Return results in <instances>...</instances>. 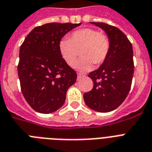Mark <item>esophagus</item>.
<instances>
[{
	"label": "esophagus",
	"instance_id": "obj_1",
	"mask_svg": "<svg viewBox=\"0 0 152 152\" xmlns=\"http://www.w3.org/2000/svg\"><path fill=\"white\" fill-rule=\"evenodd\" d=\"M83 76H84L83 75H81V74L78 73L77 74V80H80V79L82 78V77H83Z\"/></svg>",
	"mask_w": 152,
	"mask_h": 152
}]
</instances>
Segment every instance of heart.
I'll return each instance as SVG.
<instances>
[{
  "instance_id": "heart-1",
  "label": "heart",
  "mask_w": 152,
  "mask_h": 152,
  "mask_svg": "<svg viewBox=\"0 0 152 152\" xmlns=\"http://www.w3.org/2000/svg\"><path fill=\"white\" fill-rule=\"evenodd\" d=\"M58 50L62 59L72 68L76 66L80 51L83 58L77 64V69L87 72L92 69L93 63L98 65L106 60L110 50V41L106 35L88 27L74 31L69 39H61Z\"/></svg>"
}]
</instances>
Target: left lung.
<instances>
[{"mask_svg": "<svg viewBox=\"0 0 152 152\" xmlns=\"http://www.w3.org/2000/svg\"><path fill=\"white\" fill-rule=\"evenodd\" d=\"M91 23L105 31L110 41V50L101 66L88 75L94 87L84 93L83 99L91 110L107 113L118 108L129 92L134 72L133 50L121 30L104 23Z\"/></svg>", "mask_w": 152, "mask_h": 152, "instance_id": "8db88e82", "label": "left lung"}]
</instances>
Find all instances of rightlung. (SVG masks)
Here are the masks:
<instances>
[{"label":"right lung","mask_w":152,"mask_h":152,"mask_svg":"<svg viewBox=\"0 0 152 152\" xmlns=\"http://www.w3.org/2000/svg\"><path fill=\"white\" fill-rule=\"evenodd\" d=\"M80 23H51L30 32L20 49L18 75L27 103L41 113H50L64 103L77 75L62 59L58 42Z\"/></svg>","instance_id":"obj_1"}]
</instances>
